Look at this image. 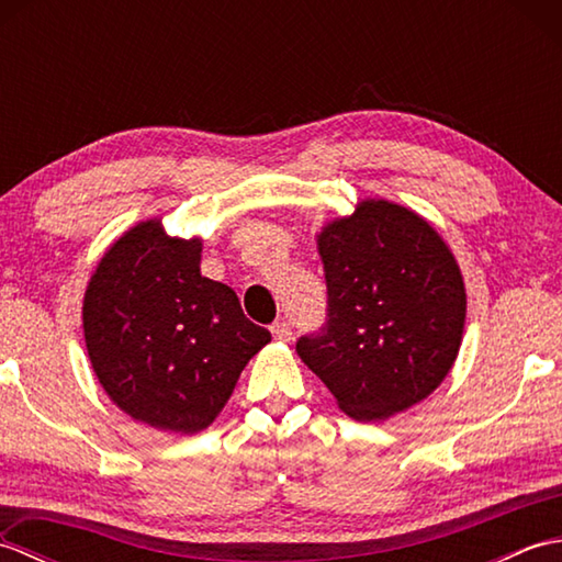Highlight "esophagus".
<instances>
[{
	"instance_id": "34e87169",
	"label": "esophagus",
	"mask_w": 562,
	"mask_h": 562,
	"mask_svg": "<svg viewBox=\"0 0 562 562\" xmlns=\"http://www.w3.org/2000/svg\"><path fill=\"white\" fill-rule=\"evenodd\" d=\"M272 336L280 342H290L294 333H292V326L288 324V321H278V324H272Z\"/></svg>"
}]
</instances>
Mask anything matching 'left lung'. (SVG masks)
I'll return each mask as SVG.
<instances>
[{
	"label": "left lung",
	"instance_id": "1",
	"mask_svg": "<svg viewBox=\"0 0 562 562\" xmlns=\"http://www.w3.org/2000/svg\"><path fill=\"white\" fill-rule=\"evenodd\" d=\"M324 328L296 340L302 362L352 420H386L432 393L457 360L465 288L435 226L389 200H362L318 234Z\"/></svg>",
	"mask_w": 562,
	"mask_h": 562
}]
</instances>
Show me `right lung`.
<instances>
[{
    "instance_id": "obj_1",
    "label": "right lung",
    "mask_w": 562,
    "mask_h": 562,
    "mask_svg": "<svg viewBox=\"0 0 562 562\" xmlns=\"http://www.w3.org/2000/svg\"><path fill=\"white\" fill-rule=\"evenodd\" d=\"M200 238L139 222L105 250L83 294V340L109 398L164 432L212 425L270 333L232 288L200 274Z\"/></svg>"
}]
</instances>
